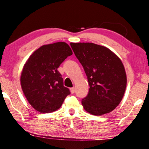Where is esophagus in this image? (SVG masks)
Returning a JSON list of instances; mask_svg holds the SVG:
<instances>
[{
	"instance_id": "1",
	"label": "esophagus",
	"mask_w": 149,
	"mask_h": 149,
	"mask_svg": "<svg viewBox=\"0 0 149 149\" xmlns=\"http://www.w3.org/2000/svg\"><path fill=\"white\" fill-rule=\"evenodd\" d=\"M70 93H71L72 94H74L75 93V88H74V87L70 88Z\"/></svg>"
}]
</instances>
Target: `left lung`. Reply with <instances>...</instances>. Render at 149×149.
Instances as JSON below:
<instances>
[{"mask_svg": "<svg viewBox=\"0 0 149 149\" xmlns=\"http://www.w3.org/2000/svg\"><path fill=\"white\" fill-rule=\"evenodd\" d=\"M70 45L90 86L81 102L84 109L96 116L111 112L120 104L126 88V74L120 58L107 47L93 43H70Z\"/></svg>", "mask_w": 149, "mask_h": 149, "instance_id": "1", "label": "left lung"}]
</instances>
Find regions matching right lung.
Listing matches in <instances>:
<instances>
[{
    "mask_svg": "<svg viewBox=\"0 0 149 149\" xmlns=\"http://www.w3.org/2000/svg\"><path fill=\"white\" fill-rule=\"evenodd\" d=\"M72 54L65 42L44 45L24 64L20 78L21 88L29 104L37 111L48 113L56 111L70 94L57 68Z\"/></svg>",
    "mask_w": 149,
    "mask_h": 149,
    "instance_id": "1",
    "label": "right lung"
}]
</instances>
